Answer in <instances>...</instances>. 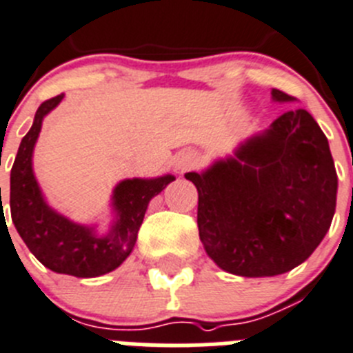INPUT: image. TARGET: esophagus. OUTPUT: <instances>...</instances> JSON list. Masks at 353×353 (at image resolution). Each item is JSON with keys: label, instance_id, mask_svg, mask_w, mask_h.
Masks as SVG:
<instances>
[{"label": "esophagus", "instance_id": "obj_1", "mask_svg": "<svg viewBox=\"0 0 353 353\" xmlns=\"http://www.w3.org/2000/svg\"><path fill=\"white\" fill-rule=\"evenodd\" d=\"M196 165V157L192 153H183L181 157H177L176 160V167L181 170V172H184V170H190L192 167Z\"/></svg>", "mask_w": 353, "mask_h": 353}]
</instances>
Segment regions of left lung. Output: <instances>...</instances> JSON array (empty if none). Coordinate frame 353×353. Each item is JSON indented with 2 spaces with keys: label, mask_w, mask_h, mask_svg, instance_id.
<instances>
[{
  "label": "left lung",
  "mask_w": 353,
  "mask_h": 353,
  "mask_svg": "<svg viewBox=\"0 0 353 353\" xmlns=\"http://www.w3.org/2000/svg\"><path fill=\"white\" fill-rule=\"evenodd\" d=\"M275 101L294 97L273 88ZM199 192V235L219 268L273 276L317 249L336 209L334 161L327 137L306 110L276 118L239 148L236 158L203 174L188 172Z\"/></svg>",
  "instance_id": "obj_1"
}]
</instances>
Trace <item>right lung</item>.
<instances>
[{"mask_svg":"<svg viewBox=\"0 0 353 353\" xmlns=\"http://www.w3.org/2000/svg\"><path fill=\"white\" fill-rule=\"evenodd\" d=\"M62 97L61 94L43 102L36 111L31 130L19 146L10 174V212L19 235L41 265L55 273L88 279L113 272L127 259L136 245L148 203L172 183L174 176L121 181L113 195L117 223L106 236H97L88 226L77 225L52 210L39 192L31 158L43 117Z\"/></svg>","mask_w":353,"mask_h":353,"instance_id":"right-lung-1","label":"right lung"}]
</instances>
